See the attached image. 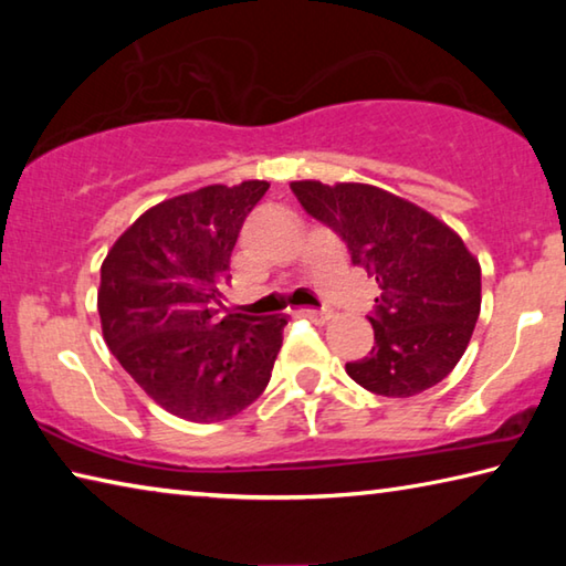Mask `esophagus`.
<instances>
[{
    "instance_id": "1",
    "label": "esophagus",
    "mask_w": 566,
    "mask_h": 566,
    "mask_svg": "<svg viewBox=\"0 0 566 566\" xmlns=\"http://www.w3.org/2000/svg\"><path fill=\"white\" fill-rule=\"evenodd\" d=\"M300 314L304 319H312V322H327L332 317L329 310H300Z\"/></svg>"
}]
</instances>
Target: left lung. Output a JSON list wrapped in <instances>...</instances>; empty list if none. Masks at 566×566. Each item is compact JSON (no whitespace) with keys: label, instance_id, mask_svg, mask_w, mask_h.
Masks as SVG:
<instances>
[{"label":"left lung","instance_id":"1","mask_svg":"<svg viewBox=\"0 0 566 566\" xmlns=\"http://www.w3.org/2000/svg\"><path fill=\"white\" fill-rule=\"evenodd\" d=\"M304 212L342 237L379 286L375 347L347 375L381 397H415L462 359L482 306V270L462 239L424 209L371 185L292 181Z\"/></svg>","mask_w":566,"mask_h":566}]
</instances>
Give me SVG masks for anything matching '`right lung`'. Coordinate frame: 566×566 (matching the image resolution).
Returning a JSON list of instances; mask_svg holds the SVG:
<instances>
[{"instance_id": "1", "label": "right lung", "mask_w": 566, "mask_h": 566, "mask_svg": "<svg viewBox=\"0 0 566 566\" xmlns=\"http://www.w3.org/2000/svg\"><path fill=\"white\" fill-rule=\"evenodd\" d=\"M270 189L252 179L167 199L142 214L102 264L104 342L161 409L189 421L239 415L270 385L286 314L217 319L229 256Z\"/></svg>"}]
</instances>
